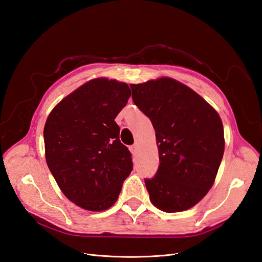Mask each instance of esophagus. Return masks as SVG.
I'll return each instance as SVG.
<instances>
[{"mask_svg": "<svg viewBox=\"0 0 262 262\" xmlns=\"http://www.w3.org/2000/svg\"><path fill=\"white\" fill-rule=\"evenodd\" d=\"M137 150H138V144L136 143V144L131 146V152H132V153H136Z\"/></svg>", "mask_w": 262, "mask_h": 262, "instance_id": "obj_1", "label": "esophagus"}]
</instances>
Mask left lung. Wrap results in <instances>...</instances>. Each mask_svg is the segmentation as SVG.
<instances>
[{"mask_svg":"<svg viewBox=\"0 0 262 262\" xmlns=\"http://www.w3.org/2000/svg\"><path fill=\"white\" fill-rule=\"evenodd\" d=\"M132 99L152 121L160 166L145 179L149 200L167 213L186 211L212 188L224 154L220 115L199 94L170 77L131 84Z\"/></svg>","mask_w":262,"mask_h":262,"instance_id":"left-lung-1","label":"left lung"}]
</instances>
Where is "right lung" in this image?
<instances>
[{"label": "right lung", "instance_id": "obj_1", "mask_svg": "<svg viewBox=\"0 0 262 262\" xmlns=\"http://www.w3.org/2000/svg\"><path fill=\"white\" fill-rule=\"evenodd\" d=\"M131 96L128 84L98 77L55 106L43 128L47 165L68 199L100 212L118 200L132 170L115 119Z\"/></svg>", "mask_w": 262, "mask_h": 262}]
</instances>
